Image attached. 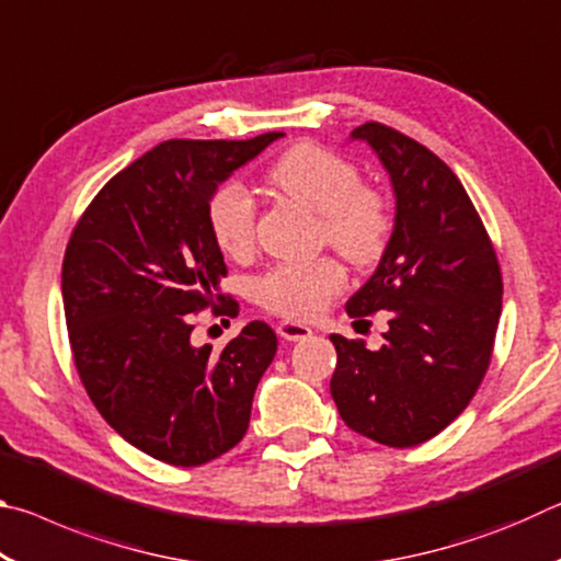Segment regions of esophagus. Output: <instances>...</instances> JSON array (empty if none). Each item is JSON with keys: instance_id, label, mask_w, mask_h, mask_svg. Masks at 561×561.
Wrapping results in <instances>:
<instances>
[{"instance_id": "34e87169", "label": "esophagus", "mask_w": 561, "mask_h": 561, "mask_svg": "<svg viewBox=\"0 0 561 561\" xmlns=\"http://www.w3.org/2000/svg\"><path fill=\"white\" fill-rule=\"evenodd\" d=\"M277 331H279V336L287 341H301V339L311 336V329L307 324H299V321H282Z\"/></svg>"}]
</instances>
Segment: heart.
Listing matches in <instances>:
<instances>
[{"mask_svg": "<svg viewBox=\"0 0 561 561\" xmlns=\"http://www.w3.org/2000/svg\"><path fill=\"white\" fill-rule=\"evenodd\" d=\"M270 183L297 205L321 217V240L354 264H374L391 234V213L381 195L360 187L358 168L344 156L317 144L287 150L270 170ZM215 244L230 257H244L254 247L257 213L242 185H225L207 205ZM346 287L336 260L279 264L254 284L260 307L287 319H314Z\"/></svg>", "mask_w": 561, "mask_h": 561, "instance_id": "heart-1", "label": "heart"}]
</instances>
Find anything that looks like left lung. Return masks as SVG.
Instances as JSON below:
<instances>
[{
    "label": "left lung",
    "mask_w": 561,
    "mask_h": 561,
    "mask_svg": "<svg viewBox=\"0 0 561 561\" xmlns=\"http://www.w3.org/2000/svg\"><path fill=\"white\" fill-rule=\"evenodd\" d=\"M391 175L396 225L348 317L388 314L383 346L339 334L331 396L351 431L388 448L438 435L472 401L490 366L502 311L495 247L458 175L383 123L351 130Z\"/></svg>",
    "instance_id": "8db88e82"
}]
</instances>
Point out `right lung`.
I'll list each match as a JSON object with an SVG mask.
<instances>
[{
    "label": "right lung",
    "instance_id": "right-lung-1",
    "mask_svg": "<svg viewBox=\"0 0 561 561\" xmlns=\"http://www.w3.org/2000/svg\"><path fill=\"white\" fill-rule=\"evenodd\" d=\"M284 133L165 140L113 175L76 222L61 267L76 371L121 438L195 468L234 448L277 334L250 321L222 351L193 346V314L237 317L207 205L217 185Z\"/></svg>",
    "mask_w": 561,
    "mask_h": 561
}]
</instances>
